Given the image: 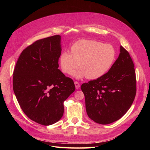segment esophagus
<instances>
[{"mask_svg": "<svg viewBox=\"0 0 150 150\" xmlns=\"http://www.w3.org/2000/svg\"><path fill=\"white\" fill-rule=\"evenodd\" d=\"M74 84H75V87L77 89L80 88V84L78 82V81H74Z\"/></svg>", "mask_w": 150, "mask_h": 150, "instance_id": "1", "label": "esophagus"}]
</instances>
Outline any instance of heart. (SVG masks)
<instances>
[{"label":"heart","mask_w":150,"mask_h":150,"mask_svg":"<svg viewBox=\"0 0 150 150\" xmlns=\"http://www.w3.org/2000/svg\"><path fill=\"white\" fill-rule=\"evenodd\" d=\"M71 50V54L66 51L61 54L60 65L64 73L71 74L79 64L81 69L73 73L77 78H101L111 69L116 59V51L111 45L96 40H79Z\"/></svg>","instance_id":"obj_1"}]
</instances>
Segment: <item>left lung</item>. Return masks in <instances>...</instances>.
<instances>
[{
	"instance_id": "left-lung-1",
	"label": "left lung",
	"mask_w": 150,
	"mask_h": 150,
	"mask_svg": "<svg viewBox=\"0 0 150 150\" xmlns=\"http://www.w3.org/2000/svg\"><path fill=\"white\" fill-rule=\"evenodd\" d=\"M134 67L129 52L121 46L118 58L106 74L81 85L89 118L108 125L125 115L137 93Z\"/></svg>"
}]
</instances>
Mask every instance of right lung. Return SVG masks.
Instances as JSON below:
<instances>
[{"label":"right lung","mask_w":150,"mask_h":150,"mask_svg":"<svg viewBox=\"0 0 150 150\" xmlns=\"http://www.w3.org/2000/svg\"><path fill=\"white\" fill-rule=\"evenodd\" d=\"M61 37L37 40L23 50L13 73V89L25 115L48 126L62 117L64 102L75 91L72 79L58 69Z\"/></svg>","instance_id":"right-lung-1"}]
</instances>
